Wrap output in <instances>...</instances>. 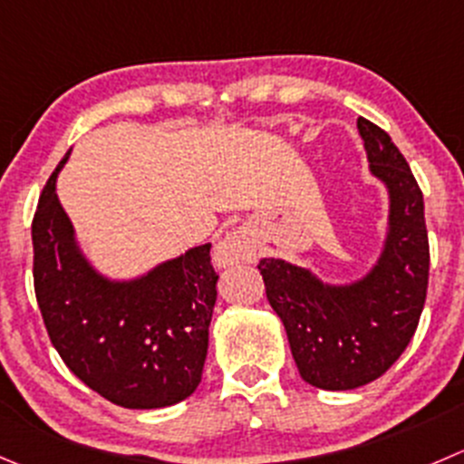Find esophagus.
Instances as JSON below:
<instances>
[{
    "label": "esophagus",
    "instance_id": "34e87169",
    "mask_svg": "<svg viewBox=\"0 0 464 464\" xmlns=\"http://www.w3.org/2000/svg\"><path fill=\"white\" fill-rule=\"evenodd\" d=\"M256 258V245L246 233L233 231L227 233L222 240L215 245L213 260L218 267H233L240 263H251Z\"/></svg>",
    "mask_w": 464,
    "mask_h": 464
}]
</instances>
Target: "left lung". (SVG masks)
<instances>
[{"instance_id":"obj_1","label":"left lung","mask_w":464,"mask_h":464,"mask_svg":"<svg viewBox=\"0 0 464 464\" xmlns=\"http://www.w3.org/2000/svg\"><path fill=\"white\" fill-rule=\"evenodd\" d=\"M358 133L372 177L388 190V227L370 272L356 281L328 283L283 258L258 265L301 379L322 390H356L383 376L415 335L429 287L420 186L383 129L358 118Z\"/></svg>"}]
</instances>
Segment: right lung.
<instances>
[{
  "label": "right lung",
  "instance_id": "add662e5",
  "mask_svg": "<svg viewBox=\"0 0 464 464\" xmlns=\"http://www.w3.org/2000/svg\"><path fill=\"white\" fill-rule=\"evenodd\" d=\"M49 177L31 237L34 285L49 340L72 374L115 406L168 408L197 390L218 299L210 245L136 278L99 272L76 240Z\"/></svg>",
  "mask_w": 464,
  "mask_h": 464
}]
</instances>
